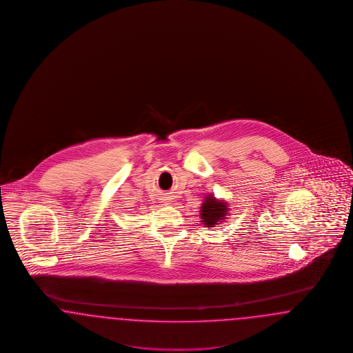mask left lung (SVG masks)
Segmentation results:
<instances>
[{
    "label": "left lung",
    "mask_w": 353,
    "mask_h": 353,
    "mask_svg": "<svg viewBox=\"0 0 353 353\" xmlns=\"http://www.w3.org/2000/svg\"><path fill=\"white\" fill-rule=\"evenodd\" d=\"M228 214V206L226 202L216 199L215 196H208L201 206V219L203 225L208 227H214L218 225V222H222L226 219Z\"/></svg>",
    "instance_id": "left-lung-1"
}]
</instances>
